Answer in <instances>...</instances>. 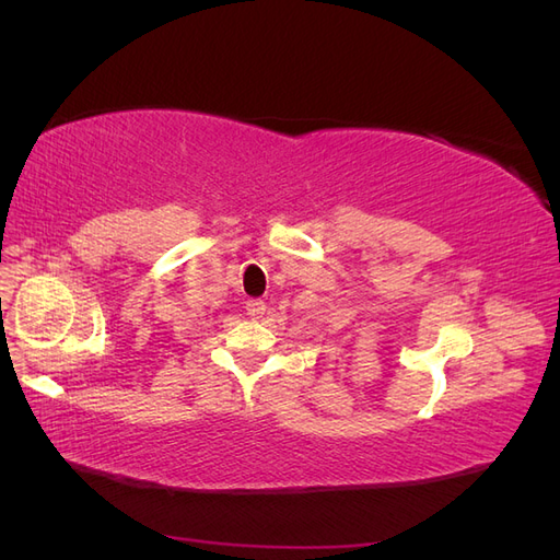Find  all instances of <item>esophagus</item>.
I'll use <instances>...</instances> for the list:
<instances>
[{
  "mask_svg": "<svg viewBox=\"0 0 560 560\" xmlns=\"http://www.w3.org/2000/svg\"><path fill=\"white\" fill-rule=\"evenodd\" d=\"M245 311H247V315H249L252 319H259V317H264V313H266V303H264L261 299H249V301L245 303Z\"/></svg>",
  "mask_w": 560,
  "mask_h": 560,
  "instance_id": "esophagus-1",
  "label": "esophagus"
}]
</instances>
